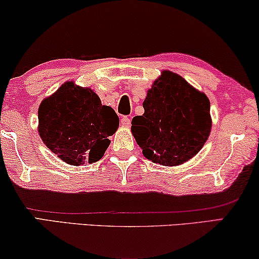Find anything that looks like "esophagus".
Returning a JSON list of instances; mask_svg holds the SVG:
<instances>
[{
	"instance_id": "esophagus-1",
	"label": "esophagus",
	"mask_w": 259,
	"mask_h": 259,
	"mask_svg": "<svg viewBox=\"0 0 259 259\" xmlns=\"http://www.w3.org/2000/svg\"><path fill=\"white\" fill-rule=\"evenodd\" d=\"M120 123H121V126H123V127H130L131 119L127 118V116H123V118H121V120H120Z\"/></svg>"
}]
</instances>
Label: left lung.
<instances>
[{
    "instance_id": "1",
    "label": "left lung",
    "mask_w": 259,
    "mask_h": 259,
    "mask_svg": "<svg viewBox=\"0 0 259 259\" xmlns=\"http://www.w3.org/2000/svg\"><path fill=\"white\" fill-rule=\"evenodd\" d=\"M134 116L132 133L148 160L177 166L204 146L211 131L210 101L178 74L168 70L154 81Z\"/></svg>"
}]
</instances>
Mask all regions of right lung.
Wrapping results in <instances>:
<instances>
[{
  "instance_id": "add662e5",
  "label": "right lung",
  "mask_w": 259,
  "mask_h": 259,
  "mask_svg": "<svg viewBox=\"0 0 259 259\" xmlns=\"http://www.w3.org/2000/svg\"><path fill=\"white\" fill-rule=\"evenodd\" d=\"M119 116L104 106L90 88H81L69 81L38 108V133L53 153L67 164L79 166L100 160Z\"/></svg>"
}]
</instances>
